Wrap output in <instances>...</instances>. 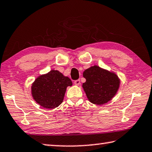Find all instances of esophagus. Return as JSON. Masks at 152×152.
<instances>
[{"mask_svg": "<svg viewBox=\"0 0 152 152\" xmlns=\"http://www.w3.org/2000/svg\"><path fill=\"white\" fill-rule=\"evenodd\" d=\"M74 83L75 84V85H77V86H79V84L81 83V82H80V79H77V80H75L74 81Z\"/></svg>", "mask_w": 152, "mask_h": 152, "instance_id": "obj_1", "label": "esophagus"}]
</instances>
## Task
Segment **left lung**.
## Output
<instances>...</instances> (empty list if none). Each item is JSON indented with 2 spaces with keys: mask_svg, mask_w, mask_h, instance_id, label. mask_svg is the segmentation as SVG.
<instances>
[{
  "mask_svg": "<svg viewBox=\"0 0 152 152\" xmlns=\"http://www.w3.org/2000/svg\"><path fill=\"white\" fill-rule=\"evenodd\" d=\"M86 81L83 88L89 102L97 105L107 103L117 92L120 79L115 73L98 66H93L83 72Z\"/></svg>",
  "mask_w": 152,
  "mask_h": 152,
  "instance_id": "left-lung-1",
  "label": "left lung"
}]
</instances>
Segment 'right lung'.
Instances as JSON below:
<instances>
[{"instance_id": "right-lung-1", "label": "right lung", "mask_w": 152, "mask_h": 152, "mask_svg": "<svg viewBox=\"0 0 152 152\" xmlns=\"http://www.w3.org/2000/svg\"><path fill=\"white\" fill-rule=\"evenodd\" d=\"M73 85L68 77L58 71L52 70L37 78L32 84L34 100L46 108H54L63 102L66 88Z\"/></svg>"}]
</instances>
